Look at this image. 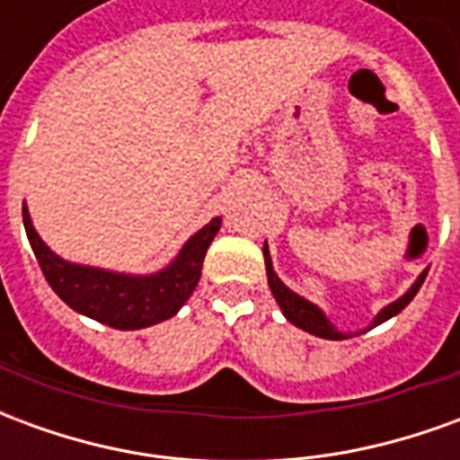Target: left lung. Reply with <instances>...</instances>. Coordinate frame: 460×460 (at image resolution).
I'll list each match as a JSON object with an SVG mask.
<instances>
[{
    "instance_id": "1",
    "label": "left lung",
    "mask_w": 460,
    "mask_h": 460,
    "mask_svg": "<svg viewBox=\"0 0 460 460\" xmlns=\"http://www.w3.org/2000/svg\"><path fill=\"white\" fill-rule=\"evenodd\" d=\"M263 259H266V276H269V288L270 293H273V298H276V303L280 305V313L286 315V320L288 323H293L296 328L305 330V332H310V335H315V338H323V340H347L352 338V335H359V332H367V330L376 328V325H382V323H386L389 318H394V315H399L402 310L414 300V296L419 293V288H421V283H424L426 273H429V269H424L421 273H419V279L409 286V290H406L404 296H399L396 300H392L389 305H385V308L379 310L375 315V320L369 323V328L359 330V332H342V330H338V325L332 323V320L325 315V310L318 308L315 303H310V300H305L303 296H298L296 290H290L283 280L279 279V273L273 270V261H270V251H269V243H263Z\"/></svg>"
}]
</instances>
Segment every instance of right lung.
Segmentation results:
<instances>
[{
	"instance_id": "add662e5",
	"label": "right lung",
	"mask_w": 460,
	"mask_h": 460,
	"mask_svg": "<svg viewBox=\"0 0 460 460\" xmlns=\"http://www.w3.org/2000/svg\"><path fill=\"white\" fill-rule=\"evenodd\" d=\"M22 211L31 251L56 296L75 313L115 330H142L174 318L197 288L207 249L221 229V217H214L184 241L180 253L164 269L122 273L61 259L34 229L26 201Z\"/></svg>"
}]
</instances>
